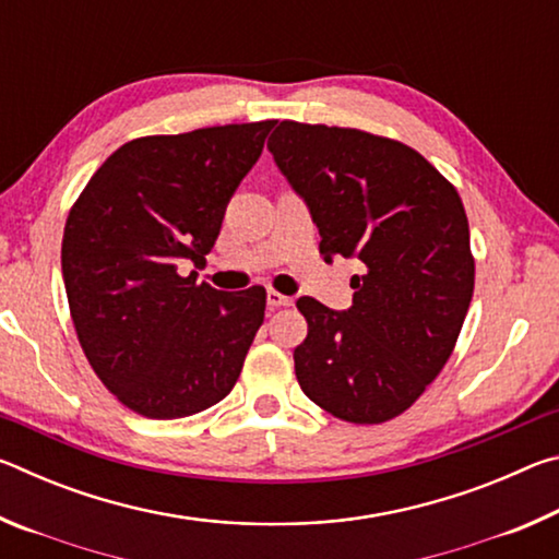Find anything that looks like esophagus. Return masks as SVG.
Instances as JSON below:
<instances>
[{
	"mask_svg": "<svg viewBox=\"0 0 559 559\" xmlns=\"http://www.w3.org/2000/svg\"><path fill=\"white\" fill-rule=\"evenodd\" d=\"M266 302H269L271 310H276V308L293 306V298L283 296V293H278V290H269V293H266Z\"/></svg>",
	"mask_w": 559,
	"mask_h": 559,
	"instance_id": "obj_1",
	"label": "esophagus"
}]
</instances>
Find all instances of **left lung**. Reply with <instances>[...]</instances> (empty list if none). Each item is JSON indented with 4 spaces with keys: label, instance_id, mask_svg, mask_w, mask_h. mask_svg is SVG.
I'll return each instance as SVG.
<instances>
[{
    "label": "left lung",
    "instance_id": "8db88e82",
    "mask_svg": "<svg viewBox=\"0 0 559 559\" xmlns=\"http://www.w3.org/2000/svg\"><path fill=\"white\" fill-rule=\"evenodd\" d=\"M269 150L323 259L365 263L347 310L298 298L300 390L337 419H394L443 370L468 313L476 266L461 197L416 150L362 130L283 120Z\"/></svg>",
    "mask_w": 559,
    "mask_h": 559
}]
</instances>
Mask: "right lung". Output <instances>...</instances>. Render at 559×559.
Wrapping results in <instances>:
<instances>
[{
	"instance_id": "1",
	"label": "right lung",
	"mask_w": 559,
	"mask_h": 559,
	"mask_svg": "<svg viewBox=\"0 0 559 559\" xmlns=\"http://www.w3.org/2000/svg\"><path fill=\"white\" fill-rule=\"evenodd\" d=\"M276 120L153 135L118 147L66 219L61 271L79 343L100 382L147 419H182L234 390L266 310L197 273L226 204Z\"/></svg>"
}]
</instances>
